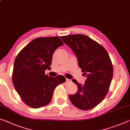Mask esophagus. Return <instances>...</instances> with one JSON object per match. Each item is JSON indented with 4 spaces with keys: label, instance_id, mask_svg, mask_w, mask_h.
<instances>
[{
    "label": "esophagus",
    "instance_id": "1",
    "mask_svg": "<svg viewBox=\"0 0 130 130\" xmlns=\"http://www.w3.org/2000/svg\"><path fill=\"white\" fill-rule=\"evenodd\" d=\"M70 82H71V80L69 79H66V83H69Z\"/></svg>",
    "mask_w": 130,
    "mask_h": 130
}]
</instances>
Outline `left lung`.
Masks as SVG:
<instances>
[{"label": "left lung", "mask_w": 130, "mask_h": 130, "mask_svg": "<svg viewBox=\"0 0 130 130\" xmlns=\"http://www.w3.org/2000/svg\"><path fill=\"white\" fill-rule=\"evenodd\" d=\"M60 38L75 53L86 77L84 84L72 80L78 89L76 94L69 95L70 101L80 109H91L102 101L109 88L113 73L109 55L104 47L84 35H69Z\"/></svg>", "instance_id": "obj_1"}]
</instances>
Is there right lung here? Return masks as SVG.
Masks as SVG:
<instances>
[{"instance_id":"1","label":"right lung","mask_w":130,"mask_h":130,"mask_svg":"<svg viewBox=\"0 0 130 130\" xmlns=\"http://www.w3.org/2000/svg\"><path fill=\"white\" fill-rule=\"evenodd\" d=\"M58 37L34 39L17 55L14 63L13 83L23 101L33 108H39L51 101L53 92L66 81L64 76L50 77L44 71L50 69L55 50L62 46Z\"/></svg>"}]
</instances>
